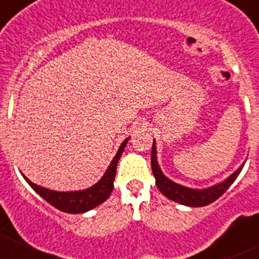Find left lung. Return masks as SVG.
I'll return each instance as SVG.
<instances>
[{
  "label": "left lung",
  "mask_w": 259,
  "mask_h": 259,
  "mask_svg": "<svg viewBox=\"0 0 259 259\" xmlns=\"http://www.w3.org/2000/svg\"><path fill=\"white\" fill-rule=\"evenodd\" d=\"M152 160H150V164H152V170L153 175L155 177V185H157L158 190L164 195L165 197H168L172 201L178 202L181 205H186V206L191 207H201L206 206V205L211 204L215 200L219 199L223 193L230 187L233 182L237 180V177L239 176L240 170L244 167V163L235 170L234 173L229 176L227 180H224L223 182L218 183V185L211 186V187L202 188H190L185 187L182 185H178V183L173 182L169 178L165 177L163 175L162 169H160L159 164H158L157 160V148H155V140H153V147H152Z\"/></svg>",
  "instance_id": "1"
}]
</instances>
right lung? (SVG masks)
<instances>
[{"label": "right lung", "mask_w": 259, "mask_h": 259, "mask_svg": "<svg viewBox=\"0 0 259 259\" xmlns=\"http://www.w3.org/2000/svg\"><path fill=\"white\" fill-rule=\"evenodd\" d=\"M127 140H129V138H126L121 143L116 155L111 160V163L107 167L106 172L102 176L101 180L96 185L91 186V187L86 188V190L71 191V192H59V191H53L49 190V188L40 187V186L32 183L24 175L22 176L26 180V182L31 186L32 190L36 193H39L40 196L45 201L49 202L52 206L57 207L58 210H60L63 212H68V214H83V212L90 211L94 207L99 206L100 204L106 201L110 195H111L112 188H114L115 176H116L117 162H119L120 157H121L122 152H124Z\"/></svg>", "instance_id": "right-lung-1"}]
</instances>
